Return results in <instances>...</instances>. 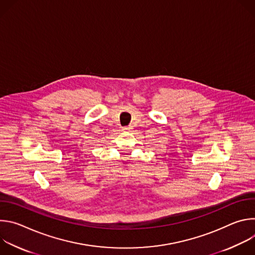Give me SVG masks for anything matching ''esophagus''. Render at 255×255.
<instances>
[{"instance_id":"esophagus-1","label":"esophagus","mask_w":255,"mask_h":255,"mask_svg":"<svg viewBox=\"0 0 255 255\" xmlns=\"http://www.w3.org/2000/svg\"><path fill=\"white\" fill-rule=\"evenodd\" d=\"M132 129V127L131 126H128V127H125V128H123V130H126V131H130Z\"/></svg>"}]
</instances>
